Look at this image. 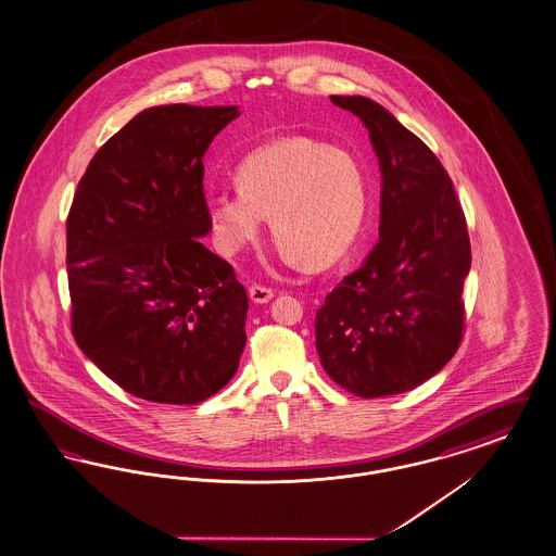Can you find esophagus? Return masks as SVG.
<instances>
[{
	"label": "esophagus",
	"mask_w": 556,
	"mask_h": 556,
	"mask_svg": "<svg viewBox=\"0 0 556 556\" xmlns=\"http://www.w3.org/2000/svg\"><path fill=\"white\" fill-rule=\"evenodd\" d=\"M248 293H250V300H252V302H256V304H265V302H268V300L275 295V291H273V289L267 288V286H261V283L250 286Z\"/></svg>",
	"instance_id": "1"
}]
</instances>
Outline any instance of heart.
I'll use <instances>...</instances> for the list:
<instances>
[{
  "instance_id": "b5f03b06",
  "label": "heart",
  "mask_w": 556,
  "mask_h": 556,
  "mask_svg": "<svg viewBox=\"0 0 556 556\" xmlns=\"http://www.w3.org/2000/svg\"><path fill=\"white\" fill-rule=\"evenodd\" d=\"M240 192L208 200L217 244L233 254L258 240L265 217L291 265L329 268L356 244L368 211L364 161L348 147L291 136L252 151L236 169Z\"/></svg>"
}]
</instances>
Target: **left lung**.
<instances>
[{"mask_svg":"<svg viewBox=\"0 0 556 556\" xmlns=\"http://www.w3.org/2000/svg\"><path fill=\"white\" fill-rule=\"evenodd\" d=\"M370 132L382 176L380 233L316 311L325 372L357 397L412 391L455 356L471 265L466 215L443 163L366 97H331Z\"/></svg>","mask_w":556,"mask_h":556,"instance_id":"1","label":"left lung"}]
</instances>
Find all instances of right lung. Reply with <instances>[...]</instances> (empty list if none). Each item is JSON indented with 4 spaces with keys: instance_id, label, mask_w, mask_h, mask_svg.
<instances>
[{
    "instance_id": "right-lung-1",
    "label": "right lung",
    "mask_w": 556,
    "mask_h": 556,
    "mask_svg": "<svg viewBox=\"0 0 556 556\" xmlns=\"http://www.w3.org/2000/svg\"><path fill=\"white\" fill-rule=\"evenodd\" d=\"M238 108L159 105L90 159L66 222L72 334L134 397L192 405L238 370L248 295L211 231L202 190L213 138Z\"/></svg>"
}]
</instances>
